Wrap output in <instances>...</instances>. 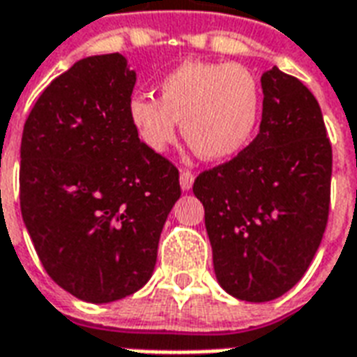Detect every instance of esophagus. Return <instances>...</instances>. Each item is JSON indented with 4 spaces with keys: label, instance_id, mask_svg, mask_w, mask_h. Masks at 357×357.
<instances>
[{
    "label": "esophagus",
    "instance_id": "esophagus-1",
    "mask_svg": "<svg viewBox=\"0 0 357 357\" xmlns=\"http://www.w3.org/2000/svg\"><path fill=\"white\" fill-rule=\"evenodd\" d=\"M192 183H195V174L189 172V170H181V174H179V185H181V189L190 190Z\"/></svg>",
    "mask_w": 357,
    "mask_h": 357
}]
</instances>
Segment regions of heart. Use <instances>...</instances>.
<instances>
[{
    "label": "heart",
    "mask_w": 357,
    "mask_h": 357,
    "mask_svg": "<svg viewBox=\"0 0 357 357\" xmlns=\"http://www.w3.org/2000/svg\"><path fill=\"white\" fill-rule=\"evenodd\" d=\"M261 92L250 70L231 63L187 61L159 81V100L137 94L129 119L148 148L162 151L181 122L187 144L218 161L248 144L259 120Z\"/></svg>",
    "instance_id": "heart-1"
}]
</instances>
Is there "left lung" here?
Wrapping results in <instances>:
<instances>
[{
    "label": "left lung",
    "mask_w": 357,
    "mask_h": 357,
    "mask_svg": "<svg viewBox=\"0 0 357 357\" xmlns=\"http://www.w3.org/2000/svg\"><path fill=\"white\" fill-rule=\"evenodd\" d=\"M261 89L257 137L192 185L218 283L246 302L274 300L300 282L330 213L332 144L319 102L276 66L261 75Z\"/></svg>",
    "instance_id": "8db88e82"
}]
</instances>
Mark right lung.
I'll use <instances>...</instances> for the list:
<instances>
[{
	"label": "right lung",
	"instance_id": "right-lung-1",
	"mask_svg": "<svg viewBox=\"0 0 357 357\" xmlns=\"http://www.w3.org/2000/svg\"><path fill=\"white\" fill-rule=\"evenodd\" d=\"M135 81L120 53L81 59L46 86L22 135L25 228L53 282L92 304L150 280L181 196L178 168L129 119Z\"/></svg>",
	"mask_w": 357,
	"mask_h": 357
}]
</instances>
